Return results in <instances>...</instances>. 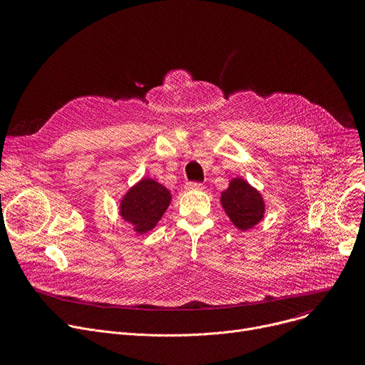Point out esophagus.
I'll use <instances>...</instances> for the list:
<instances>
[{"mask_svg": "<svg viewBox=\"0 0 365 365\" xmlns=\"http://www.w3.org/2000/svg\"><path fill=\"white\" fill-rule=\"evenodd\" d=\"M185 189L192 192V190H200L202 189V185L200 183H196V182H189L185 185Z\"/></svg>", "mask_w": 365, "mask_h": 365, "instance_id": "obj_1", "label": "esophagus"}]
</instances>
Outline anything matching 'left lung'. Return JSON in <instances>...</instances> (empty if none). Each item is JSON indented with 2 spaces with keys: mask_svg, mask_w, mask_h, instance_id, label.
I'll use <instances>...</instances> for the list:
<instances>
[{
  "mask_svg": "<svg viewBox=\"0 0 365 365\" xmlns=\"http://www.w3.org/2000/svg\"><path fill=\"white\" fill-rule=\"evenodd\" d=\"M220 200L230 221L240 231L254 228L264 218L266 205L262 193L242 178L231 179Z\"/></svg>",
  "mask_w": 365,
  "mask_h": 365,
  "instance_id": "1",
  "label": "left lung"
}]
</instances>
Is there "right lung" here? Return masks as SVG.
Segmentation results:
<instances>
[{
  "label": "right lung",
  "mask_w": 365,
  "mask_h": 365,
  "mask_svg": "<svg viewBox=\"0 0 365 365\" xmlns=\"http://www.w3.org/2000/svg\"><path fill=\"white\" fill-rule=\"evenodd\" d=\"M172 202L170 190L151 178H143L120 200V215L137 234L151 231Z\"/></svg>",
  "instance_id": "obj_1"
}]
</instances>
